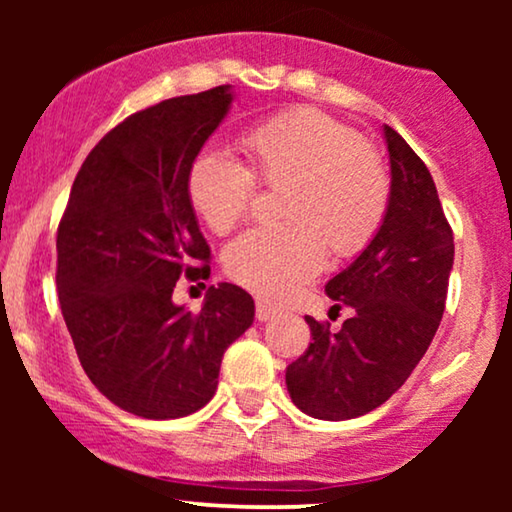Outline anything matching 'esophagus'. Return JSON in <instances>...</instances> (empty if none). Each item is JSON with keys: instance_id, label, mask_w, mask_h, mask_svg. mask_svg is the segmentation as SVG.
<instances>
[{"instance_id": "obj_1", "label": "esophagus", "mask_w": 512, "mask_h": 512, "mask_svg": "<svg viewBox=\"0 0 512 512\" xmlns=\"http://www.w3.org/2000/svg\"><path fill=\"white\" fill-rule=\"evenodd\" d=\"M277 310L268 303H256V319L258 321H270L272 317H275Z\"/></svg>"}]
</instances>
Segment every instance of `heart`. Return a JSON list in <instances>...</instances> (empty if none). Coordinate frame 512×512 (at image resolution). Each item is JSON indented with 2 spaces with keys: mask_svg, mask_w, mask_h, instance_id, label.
Returning a JSON list of instances; mask_svg holds the SVG:
<instances>
[{
  "mask_svg": "<svg viewBox=\"0 0 512 512\" xmlns=\"http://www.w3.org/2000/svg\"><path fill=\"white\" fill-rule=\"evenodd\" d=\"M247 165L202 151L188 167L186 195L209 230L226 235L247 214L256 179L279 188L282 223L251 228L226 247V272L268 300H284L319 275L326 242L352 256L373 240L391 184L377 151L319 109H291L242 135Z\"/></svg>",
  "mask_w": 512,
  "mask_h": 512,
  "instance_id": "heart-1",
  "label": "heart"
}]
</instances>
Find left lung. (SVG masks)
I'll return each instance as SVG.
<instances>
[{"label": "left lung", "mask_w": 512, "mask_h": 512, "mask_svg": "<svg viewBox=\"0 0 512 512\" xmlns=\"http://www.w3.org/2000/svg\"><path fill=\"white\" fill-rule=\"evenodd\" d=\"M391 195L366 249L326 284L333 307L354 310L338 333L305 317L312 342L286 368V389L305 415L342 422L380 408L429 349L445 312L454 237L429 167L384 125Z\"/></svg>", "instance_id": "obj_1"}]
</instances>
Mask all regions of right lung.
Wrapping results in <instances>:
<instances>
[{"label":"right lung","mask_w":512,"mask_h":512,"mask_svg":"<svg viewBox=\"0 0 512 512\" xmlns=\"http://www.w3.org/2000/svg\"><path fill=\"white\" fill-rule=\"evenodd\" d=\"M230 86L172 97L109 130L83 160L58 226V298L90 382L144 419L212 401L223 352L254 324V298L209 286L198 314L177 279L209 277L188 167L228 114Z\"/></svg>","instance_id":"add662e5"}]
</instances>
